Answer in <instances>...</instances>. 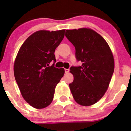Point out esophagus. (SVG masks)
I'll return each mask as SVG.
<instances>
[{
    "label": "esophagus",
    "instance_id": "esophagus-1",
    "mask_svg": "<svg viewBox=\"0 0 131 131\" xmlns=\"http://www.w3.org/2000/svg\"><path fill=\"white\" fill-rule=\"evenodd\" d=\"M64 71H65V73H66V74H67V73H68L69 71H70V70H69V69H65V70H64Z\"/></svg>",
    "mask_w": 131,
    "mask_h": 131
}]
</instances>
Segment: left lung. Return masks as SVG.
I'll list each match as a JSON object with an SVG mask.
<instances>
[{
    "instance_id": "1",
    "label": "left lung",
    "mask_w": 131,
    "mask_h": 131,
    "mask_svg": "<svg viewBox=\"0 0 131 131\" xmlns=\"http://www.w3.org/2000/svg\"><path fill=\"white\" fill-rule=\"evenodd\" d=\"M68 39L76 49V57L81 67H72L74 81L69 84L74 100L82 106H91L104 95L115 69L109 45L93 29L82 28L67 29Z\"/></svg>"
}]
</instances>
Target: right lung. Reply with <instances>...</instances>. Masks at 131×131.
Instances as JSON below:
<instances>
[{
  "label": "right lung",
  "instance_id": "add662e5",
  "mask_svg": "<svg viewBox=\"0 0 131 131\" xmlns=\"http://www.w3.org/2000/svg\"><path fill=\"white\" fill-rule=\"evenodd\" d=\"M65 29L40 30L26 39L19 48L14 62V76L22 97L32 107L44 108L52 103L55 89L64 74L57 68L56 48L63 39Z\"/></svg>",
  "mask_w": 131,
  "mask_h": 131
}]
</instances>
